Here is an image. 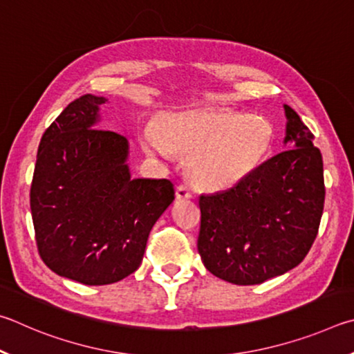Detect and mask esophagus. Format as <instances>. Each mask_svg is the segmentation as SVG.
<instances>
[{"label":"esophagus","instance_id":"1","mask_svg":"<svg viewBox=\"0 0 354 354\" xmlns=\"http://www.w3.org/2000/svg\"><path fill=\"white\" fill-rule=\"evenodd\" d=\"M176 196L177 199H191V197H193V193H191L188 185H178L176 189Z\"/></svg>","mask_w":354,"mask_h":354}]
</instances>
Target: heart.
Returning <instances> with one entry per match:
<instances>
[{"mask_svg": "<svg viewBox=\"0 0 354 354\" xmlns=\"http://www.w3.org/2000/svg\"><path fill=\"white\" fill-rule=\"evenodd\" d=\"M272 138L274 127L266 116L221 109L171 111L158 118L157 132L147 127L142 133L149 152L187 157V177L203 191H224L245 180Z\"/></svg>", "mask_w": 354, "mask_h": 354, "instance_id": "b5f03b06", "label": "heart"}]
</instances>
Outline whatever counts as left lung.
<instances>
[{
    "label": "left lung",
    "mask_w": 354,
    "mask_h": 354,
    "mask_svg": "<svg viewBox=\"0 0 354 354\" xmlns=\"http://www.w3.org/2000/svg\"><path fill=\"white\" fill-rule=\"evenodd\" d=\"M286 151L236 187L201 196L197 250L213 275L259 284L299 266L317 236L325 202L324 161L313 133L284 105Z\"/></svg>",
    "instance_id": "1"
}]
</instances>
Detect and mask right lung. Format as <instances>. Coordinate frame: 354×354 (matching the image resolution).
<instances>
[{"label": "right lung", "mask_w": 354, "mask_h": 354, "mask_svg": "<svg viewBox=\"0 0 354 354\" xmlns=\"http://www.w3.org/2000/svg\"><path fill=\"white\" fill-rule=\"evenodd\" d=\"M84 95L43 133L30 185L37 249L49 269L88 286L140 268L149 233L176 196L167 178H132L129 141L99 129V105Z\"/></svg>", "instance_id": "right-lung-1"}]
</instances>
